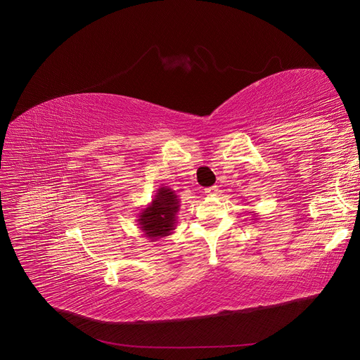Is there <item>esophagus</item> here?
<instances>
[{
  "label": "esophagus",
  "mask_w": 360,
  "mask_h": 360,
  "mask_svg": "<svg viewBox=\"0 0 360 360\" xmlns=\"http://www.w3.org/2000/svg\"><path fill=\"white\" fill-rule=\"evenodd\" d=\"M217 192H218L217 186H211V187H207V189H205V195H207V196H214V195H217Z\"/></svg>",
  "instance_id": "1"
}]
</instances>
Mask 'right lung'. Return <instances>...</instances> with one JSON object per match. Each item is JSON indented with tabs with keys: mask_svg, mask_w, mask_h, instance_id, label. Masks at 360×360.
Returning <instances> with one entry per match:
<instances>
[{
	"mask_svg": "<svg viewBox=\"0 0 360 360\" xmlns=\"http://www.w3.org/2000/svg\"><path fill=\"white\" fill-rule=\"evenodd\" d=\"M180 199L174 191L164 186L157 191L152 202L138 214V226L148 240L155 242L176 229Z\"/></svg>",
	"mask_w": 360,
	"mask_h": 360,
	"instance_id": "right-lung-1",
	"label": "right lung"
}]
</instances>
